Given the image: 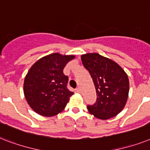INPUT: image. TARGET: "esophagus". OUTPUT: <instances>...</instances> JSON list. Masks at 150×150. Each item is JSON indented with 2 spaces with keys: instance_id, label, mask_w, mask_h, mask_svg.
I'll list each match as a JSON object with an SVG mask.
<instances>
[{
  "instance_id": "34e87169",
  "label": "esophagus",
  "mask_w": 150,
  "mask_h": 150,
  "mask_svg": "<svg viewBox=\"0 0 150 150\" xmlns=\"http://www.w3.org/2000/svg\"><path fill=\"white\" fill-rule=\"evenodd\" d=\"M75 92H78V93H80V92H81V90H80V88H77L75 89Z\"/></svg>"
}]
</instances>
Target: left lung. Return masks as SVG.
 <instances>
[{
	"mask_svg": "<svg viewBox=\"0 0 150 150\" xmlns=\"http://www.w3.org/2000/svg\"><path fill=\"white\" fill-rule=\"evenodd\" d=\"M81 62L96 87V103L88 110L95 117L108 119L118 115L126 103L129 82L126 73L117 63L97 53L81 55Z\"/></svg>",
	"mask_w": 150,
	"mask_h": 150,
	"instance_id": "8db88e82",
	"label": "left lung"
}]
</instances>
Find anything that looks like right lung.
I'll return each instance as SVG.
<instances>
[{
    "label": "right lung",
    "instance_id": "add662e5",
    "mask_svg": "<svg viewBox=\"0 0 150 150\" xmlns=\"http://www.w3.org/2000/svg\"><path fill=\"white\" fill-rule=\"evenodd\" d=\"M74 55L54 53L40 58L33 64L24 79V93L35 112L53 116L61 112L74 92L68 89L69 78L63 69Z\"/></svg>",
    "mask_w": 150,
    "mask_h": 150
}]
</instances>
